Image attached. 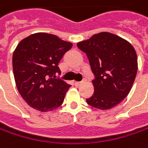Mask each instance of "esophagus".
I'll return each instance as SVG.
<instances>
[{"instance_id": "obj_1", "label": "esophagus", "mask_w": 148, "mask_h": 148, "mask_svg": "<svg viewBox=\"0 0 148 148\" xmlns=\"http://www.w3.org/2000/svg\"><path fill=\"white\" fill-rule=\"evenodd\" d=\"M83 82H85V80L84 81H82V82H75V85L77 86H81Z\"/></svg>"}]
</instances>
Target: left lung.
Returning <instances> with one entry per match:
<instances>
[{"label":"left lung","mask_w":148,"mask_h":148,"mask_svg":"<svg viewBox=\"0 0 148 148\" xmlns=\"http://www.w3.org/2000/svg\"><path fill=\"white\" fill-rule=\"evenodd\" d=\"M85 52L95 76L93 95L86 99L88 105L107 110L118 105L131 91L137 71L134 47L122 37L109 33L95 34L77 43Z\"/></svg>","instance_id":"8db88e82"}]
</instances>
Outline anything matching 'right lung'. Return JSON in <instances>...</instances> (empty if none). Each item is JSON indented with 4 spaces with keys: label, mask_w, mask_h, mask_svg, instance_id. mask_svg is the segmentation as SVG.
Listing matches in <instances>:
<instances>
[{
    "label": "right lung",
    "mask_w": 148,
    "mask_h": 148,
    "mask_svg": "<svg viewBox=\"0 0 148 148\" xmlns=\"http://www.w3.org/2000/svg\"><path fill=\"white\" fill-rule=\"evenodd\" d=\"M72 44L55 35L35 33L20 41L12 56L13 73L19 93L26 103L40 112L62 104L71 85L56 75L63 55Z\"/></svg>",
    "instance_id": "right-lung-1"
}]
</instances>
